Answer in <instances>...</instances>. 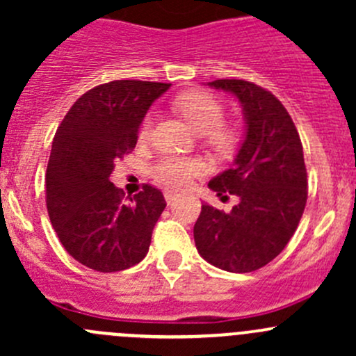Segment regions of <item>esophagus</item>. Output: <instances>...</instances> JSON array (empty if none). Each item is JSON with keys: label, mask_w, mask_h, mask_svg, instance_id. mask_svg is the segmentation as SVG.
Instances as JSON below:
<instances>
[{"label": "esophagus", "mask_w": 356, "mask_h": 356, "mask_svg": "<svg viewBox=\"0 0 356 356\" xmlns=\"http://www.w3.org/2000/svg\"><path fill=\"white\" fill-rule=\"evenodd\" d=\"M163 196H165V200H167V203L170 204V203H174L175 200H177V193H174V191H170V189H167V191L163 193Z\"/></svg>", "instance_id": "esophagus-1"}]
</instances>
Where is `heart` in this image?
Instances as JSON below:
<instances>
[{"label":"heart","mask_w":356,"mask_h":356,"mask_svg":"<svg viewBox=\"0 0 356 356\" xmlns=\"http://www.w3.org/2000/svg\"><path fill=\"white\" fill-rule=\"evenodd\" d=\"M175 108L188 120L193 131L198 132L203 143L213 152L227 155L238 145L239 134L232 125L225 124V106L217 96L207 91H191L175 99ZM153 129V113H148L141 122L139 136L148 138ZM207 165L195 156H161L152 167V177L158 184L172 189L188 188L193 179L200 177Z\"/></svg>","instance_id":"obj_1"}]
</instances>
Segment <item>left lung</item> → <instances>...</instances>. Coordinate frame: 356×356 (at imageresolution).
Returning <instances> with one entry per match:
<instances>
[{
    "label": "left lung",
    "mask_w": 356,
    "mask_h": 356,
    "mask_svg": "<svg viewBox=\"0 0 356 356\" xmlns=\"http://www.w3.org/2000/svg\"><path fill=\"white\" fill-rule=\"evenodd\" d=\"M241 102L246 138L229 170L208 182L218 196L236 195L229 213L201 204L195 224L198 253L227 272H253L293 238L308 198L303 146L293 118L267 89L243 79L208 82Z\"/></svg>",
    "instance_id": "1"
}]
</instances>
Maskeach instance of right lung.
Masks as SVG:
<instances>
[{"instance_id":"obj_1","label":"right lung","mask_w":356,"mask_h":356,"mask_svg":"<svg viewBox=\"0 0 356 356\" xmlns=\"http://www.w3.org/2000/svg\"><path fill=\"white\" fill-rule=\"evenodd\" d=\"M170 84L111 81L89 89L56 129L46 168V207L60 243L79 264L118 272L139 264L167 207L160 189L145 184L124 200L110 182L118 158L138 143L139 124Z\"/></svg>"}]
</instances>
